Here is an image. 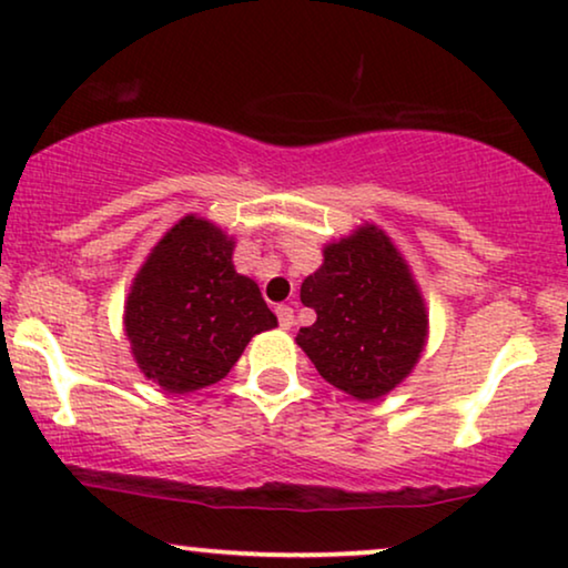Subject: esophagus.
<instances>
[{
    "label": "esophagus",
    "mask_w": 568,
    "mask_h": 568,
    "mask_svg": "<svg viewBox=\"0 0 568 568\" xmlns=\"http://www.w3.org/2000/svg\"><path fill=\"white\" fill-rule=\"evenodd\" d=\"M276 317H278V325H282L284 331H290L294 325V310L290 305H278L276 307Z\"/></svg>",
    "instance_id": "obj_1"
}]
</instances>
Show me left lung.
<instances>
[{
	"label": "left lung",
	"instance_id": "left-lung-1",
	"mask_svg": "<svg viewBox=\"0 0 568 568\" xmlns=\"http://www.w3.org/2000/svg\"><path fill=\"white\" fill-rule=\"evenodd\" d=\"M300 300L317 321L297 344L325 383L377 400L416 367L429 317L398 247L375 224L325 245L323 266L302 282Z\"/></svg>",
	"mask_w": 568,
	"mask_h": 568
}]
</instances>
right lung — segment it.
Returning <instances> with one entry per match:
<instances>
[{"instance_id":"right-lung-1","label":"right lung","mask_w":568,"mask_h":568,"mask_svg":"<svg viewBox=\"0 0 568 568\" xmlns=\"http://www.w3.org/2000/svg\"><path fill=\"white\" fill-rule=\"evenodd\" d=\"M235 243L212 222L183 216L131 284L123 325L146 379L168 393L214 385L276 315L253 278L232 266Z\"/></svg>"}]
</instances>
